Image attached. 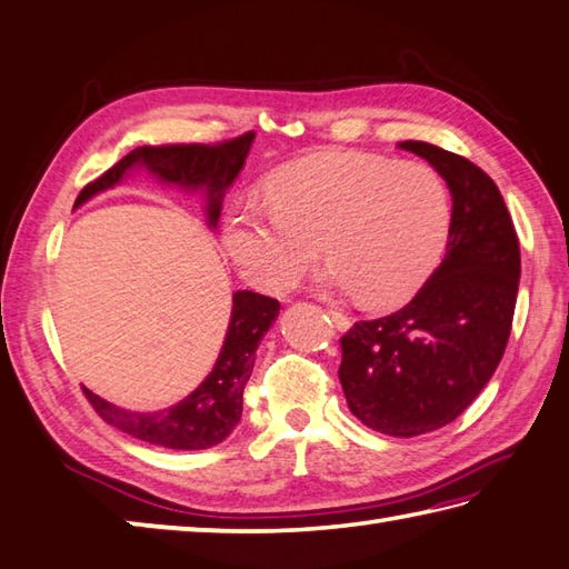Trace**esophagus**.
<instances>
[{"label": "esophagus", "instance_id": "1", "mask_svg": "<svg viewBox=\"0 0 569 569\" xmlns=\"http://www.w3.org/2000/svg\"><path fill=\"white\" fill-rule=\"evenodd\" d=\"M326 316H328L330 320H333V326H336L338 330H346V328H350V320H348V316H343L340 311H336V308H328Z\"/></svg>", "mask_w": 569, "mask_h": 569}]
</instances>
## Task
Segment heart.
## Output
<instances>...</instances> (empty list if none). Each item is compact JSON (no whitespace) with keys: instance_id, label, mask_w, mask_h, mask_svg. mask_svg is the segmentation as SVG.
<instances>
[{"instance_id":"b5f03b06","label":"heart","mask_w":569,"mask_h":569,"mask_svg":"<svg viewBox=\"0 0 569 569\" xmlns=\"http://www.w3.org/2000/svg\"><path fill=\"white\" fill-rule=\"evenodd\" d=\"M268 209L239 206L223 243L253 286L286 293L316 261L326 281L363 306H392L430 273L450 223L448 189L426 163H390L368 153H316L278 169Z\"/></svg>"}]
</instances>
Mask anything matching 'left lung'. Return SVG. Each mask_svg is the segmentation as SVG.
<instances>
[{
    "instance_id": "obj_1",
    "label": "left lung",
    "mask_w": 569,
    "mask_h": 569,
    "mask_svg": "<svg viewBox=\"0 0 569 569\" xmlns=\"http://www.w3.org/2000/svg\"><path fill=\"white\" fill-rule=\"evenodd\" d=\"M400 149L426 159L450 186L448 251L408 306L348 328L338 378L363 426L412 438L456 420L502 360L520 241L500 189L480 167L426 141Z\"/></svg>"
}]
</instances>
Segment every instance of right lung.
Returning <instances> with one entry per match:
<instances>
[{"mask_svg":"<svg viewBox=\"0 0 569 569\" xmlns=\"http://www.w3.org/2000/svg\"><path fill=\"white\" fill-rule=\"evenodd\" d=\"M256 133L246 131L236 139L216 143H161V147H139L119 163L87 183L77 196L84 203L91 196L111 189L131 167H147L159 179L181 186H206L209 191V223L216 226L221 216L223 191L239 177ZM281 303L253 291L233 293V311L229 320L219 360L203 383L179 406L161 412H129L109 406L84 388L91 408L131 438L171 450H203L221 442L241 420L243 388L251 378L256 348L268 326L273 323Z\"/></svg>","mask_w":569,"mask_h":569,"instance_id":"add662e5","label":"right lung"}]
</instances>
